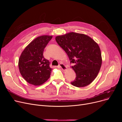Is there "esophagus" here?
Returning <instances> with one entry per match:
<instances>
[{
	"label": "esophagus",
	"mask_w": 122,
	"mask_h": 122,
	"mask_svg": "<svg viewBox=\"0 0 122 122\" xmlns=\"http://www.w3.org/2000/svg\"><path fill=\"white\" fill-rule=\"evenodd\" d=\"M59 67L60 68H61L62 70H63V71H65V70H66L67 69L66 65L65 64H59Z\"/></svg>",
	"instance_id": "esophagus-1"
}]
</instances>
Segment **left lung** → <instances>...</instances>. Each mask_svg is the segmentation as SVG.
<instances>
[{
    "label": "left lung",
    "mask_w": 122,
    "mask_h": 122,
    "mask_svg": "<svg viewBox=\"0 0 122 122\" xmlns=\"http://www.w3.org/2000/svg\"><path fill=\"white\" fill-rule=\"evenodd\" d=\"M55 40L68 55L76 74L71 84L81 87L88 86L97 77L101 66L100 47L86 35L70 32L56 36Z\"/></svg>",
    "instance_id": "8db88e82"
}]
</instances>
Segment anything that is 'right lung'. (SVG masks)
Here are the masks:
<instances>
[{"label":"right lung","mask_w":122,"mask_h":122,"mask_svg":"<svg viewBox=\"0 0 122 122\" xmlns=\"http://www.w3.org/2000/svg\"><path fill=\"white\" fill-rule=\"evenodd\" d=\"M52 38L43 35L36 37L25 47L19 59L18 67L23 78L30 84L40 86L50 78L52 69L45 59L44 49Z\"/></svg>","instance_id":"right-lung-1"}]
</instances>
